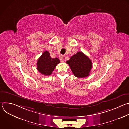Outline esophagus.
Instances as JSON below:
<instances>
[{
  "instance_id": "1",
  "label": "esophagus",
  "mask_w": 129,
  "mask_h": 129,
  "mask_svg": "<svg viewBox=\"0 0 129 129\" xmlns=\"http://www.w3.org/2000/svg\"><path fill=\"white\" fill-rule=\"evenodd\" d=\"M59 59L60 60V61L61 62H64V57L62 56H60L59 57Z\"/></svg>"
}]
</instances>
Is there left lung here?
I'll list each match as a JSON object with an SVG mask.
<instances>
[{"mask_svg":"<svg viewBox=\"0 0 129 129\" xmlns=\"http://www.w3.org/2000/svg\"><path fill=\"white\" fill-rule=\"evenodd\" d=\"M66 63L70 66L74 76L80 78L89 76L92 66L90 59L81 51L73 55Z\"/></svg>","mask_w":129,"mask_h":129,"instance_id":"8db88e82","label":"left lung"}]
</instances>
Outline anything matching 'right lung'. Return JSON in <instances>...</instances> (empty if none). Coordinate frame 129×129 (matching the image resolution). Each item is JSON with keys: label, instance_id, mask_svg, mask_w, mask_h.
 <instances>
[{"label": "right lung", "instance_id": "1", "mask_svg": "<svg viewBox=\"0 0 129 129\" xmlns=\"http://www.w3.org/2000/svg\"><path fill=\"white\" fill-rule=\"evenodd\" d=\"M60 63V61L58 58H51L49 52L46 50L39 58L37 63V68L42 75L50 76L55 67Z\"/></svg>", "mask_w": 129, "mask_h": 129}]
</instances>
